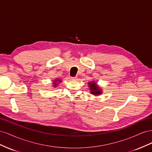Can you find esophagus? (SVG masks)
<instances>
[{
  "mask_svg": "<svg viewBox=\"0 0 152 152\" xmlns=\"http://www.w3.org/2000/svg\"><path fill=\"white\" fill-rule=\"evenodd\" d=\"M71 79H72V80H77L78 79V78H77V77H71Z\"/></svg>",
  "mask_w": 152,
  "mask_h": 152,
  "instance_id": "34e87169",
  "label": "esophagus"
}]
</instances>
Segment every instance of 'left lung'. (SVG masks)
<instances>
[{
  "instance_id": "obj_1",
  "label": "left lung",
  "mask_w": 152,
  "mask_h": 152,
  "mask_svg": "<svg viewBox=\"0 0 152 152\" xmlns=\"http://www.w3.org/2000/svg\"><path fill=\"white\" fill-rule=\"evenodd\" d=\"M88 84L91 94L95 96H98L102 93V89L99 88V87H98V86L96 84L95 82L92 81L91 82H89Z\"/></svg>"
}]
</instances>
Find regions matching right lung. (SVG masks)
<instances>
[{"label":"right lung","mask_w":152,"mask_h":152,"mask_svg":"<svg viewBox=\"0 0 152 152\" xmlns=\"http://www.w3.org/2000/svg\"><path fill=\"white\" fill-rule=\"evenodd\" d=\"M57 81H59V82H61V80H57V79L55 80L54 82H53V86H54L53 87H56V86H57V84H57Z\"/></svg>","instance_id":"obj_1"}]
</instances>
